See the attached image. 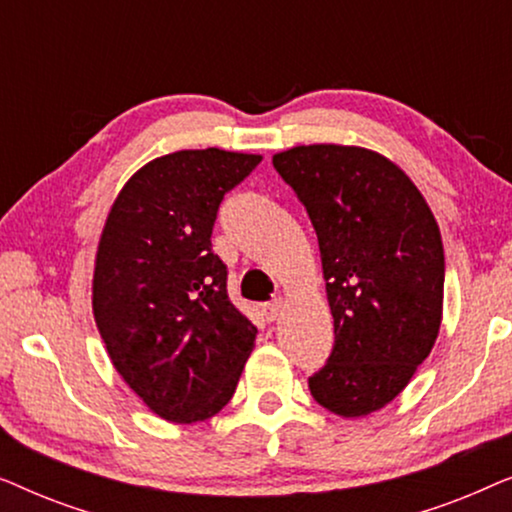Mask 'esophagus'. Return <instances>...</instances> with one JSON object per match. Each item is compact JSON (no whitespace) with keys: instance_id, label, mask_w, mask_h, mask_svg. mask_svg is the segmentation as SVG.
<instances>
[{"instance_id":"esophagus-1","label":"esophagus","mask_w":512,"mask_h":512,"mask_svg":"<svg viewBox=\"0 0 512 512\" xmlns=\"http://www.w3.org/2000/svg\"><path fill=\"white\" fill-rule=\"evenodd\" d=\"M282 312H284V300L282 298H275L272 303L263 305V314H265V319H268V321L279 319V314H282Z\"/></svg>"}]
</instances>
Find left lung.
<instances>
[{"label":"left lung","mask_w":512,"mask_h":512,"mask_svg":"<svg viewBox=\"0 0 512 512\" xmlns=\"http://www.w3.org/2000/svg\"><path fill=\"white\" fill-rule=\"evenodd\" d=\"M272 165L317 233L333 314V349L310 391L335 415H370L408 387L438 338V223L405 172L375 151L296 146Z\"/></svg>","instance_id":"8db88e82"}]
</instances>
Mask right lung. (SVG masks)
I'll return each mask as SVG.
<instances>
[{
    "instance_id": "1",
    "label": "right lung",
    "mask_w": 512,
    "mask_h": 512,
    "mask_svg": "<svg viewBox=\"0 0 512 512\" xmlns=\"http://www.w3.org/2000/svg\"><path fill=\"white\" fill-rule=\"evenodd\" d=\"M258 163L221 149L156 158L123 186L104 223L97 328L128 387L167 422L214 417L254 347L258 331L230 303L212 230L223 195Z\"/></svg>"
}]
</instances>
